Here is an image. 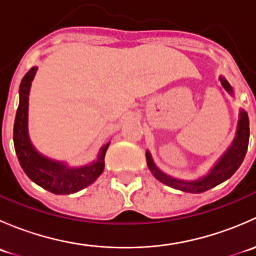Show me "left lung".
Returning a JSON list of instances; mask_svg holds the SVG:
<instances>
[{
	"instance_id": "8db88e82",
	"label": "left lung",
	"mask_w": 256,
	"mask_h": 256,
	"mask_svg": "<svg viewBox=\"0 0 256 256\" xmlns=\"http://www.w3.org/2000/svg\"><path fill=\"white\" fill-rule=\"evenodd\" d=\"M220 82L222 85H223L224 89H226L229 94H233L230 84H229L226 79L222 78V76ZM249 118H248L246 112L242 110V112H240V118L238 122V131H236V138H234L233 144H232L230 148H229L228 151L226 152V154L219 160V162L213 167V170H212L210 174H209L208 176H206L204 178H200V180H193V182H186V180H176V178H172L167 176V174H164V172H161L156 166H154V161H152L148 152L146 154L147 166H148L152 174H154L160 182L164 183L166 186H170V187L176 188V190H183V192L188 193L206 192V190L216 187L219 183L224 182V180H226L228 178H230L234 174H236V171L239 168L242 160H244L245 154H246L248 144H249Z\"/></svg>"
}]
</instances>
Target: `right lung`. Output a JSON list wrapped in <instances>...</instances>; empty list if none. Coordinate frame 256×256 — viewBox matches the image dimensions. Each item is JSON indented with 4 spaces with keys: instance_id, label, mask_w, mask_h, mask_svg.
<instances>
[{
    "instance_id": "1",
    "label": "right lung",
    "mask_w": 256,
    "mask_h": 256,
    "mask_svg": "<svg viewBox=\"0 0 256 256\" xmlns=\"http://www.w3.org/2000/svg\"><path fill=\"white\" fill-rule=\"evenodd\" d=\"M37 66H33L20 85V105L14 125V144L20 167L30 180L54 194H70L92 184L104 171V157L109 144L102 147L98 160L88 166L68 168L63 162L40 156L28 138V95Z\"/></svg>"
}]
</instances>
